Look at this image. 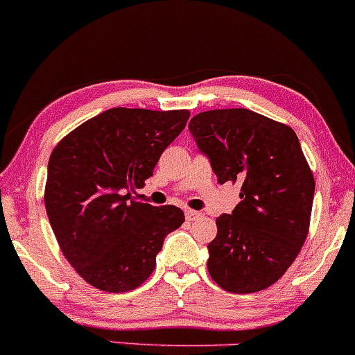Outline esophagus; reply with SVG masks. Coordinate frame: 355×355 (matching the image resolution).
Listing matches in <instances>:
<instances>
[{"label":"esophagus","instance_id":"34e87169","mask_svg":"<svg viewBox=\"0 0 355 355\" xmlns=\"http://www.w3.org/2000/svg\"><path fill=\"white\" fill-rule=\"evenodd\" d=\"M184 216H186V220H189V222H191V220L200 218L201 213H200V211H196V209H186V211H184Z\"/></svg>","mask_w":355,"mask_h":355}]
</instances>
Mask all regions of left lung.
<instances>
[{
	"label": "left lung",
	"instance_id": "8db88e82",
	"mask_svg": "<svg viewBox=\"0 0 355 355\" xmlns=\"http://www.w3.org/2000/svg\"><path fill=\"white\" fill-rule=\"evenodd\" d=\"M220 184L240 203L216 218L208 272L225 291H262L298 257L310 230L315 179L295 130L245 108L209 110L189 121Z\"/></svg>",
	"mask_w": 355,
	"mask_h": 355
}]
</instances>
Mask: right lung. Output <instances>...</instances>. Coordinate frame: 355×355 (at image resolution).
I'll return each mask as SVG.
<instances>
[{
    "mask_svg": "<svg viewBox=\"0 0 355 355\" xmlns=\"http://www.w3.org/2000/svg\"><path fill=\"white\" fill-rule=\"evenodd\" d=\"M188 110L112 108L89 118L54 147L45 209L76 272L106 293L146 283L167 234L184 222L178 207L132 198L184 130Z\"/></svg>",
    "mask_w": 355,
    "mask_h": 355,
    "instance_id": "add662e5",
    "label": "right lung"
}]
</instances>
